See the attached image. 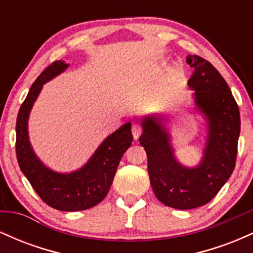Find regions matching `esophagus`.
I'll use <instances>...</instances> for the list:
<instances>
[{
    "mask_svg": "<svg viewBox=\"0 0 253 253\" xmlns=\"http://www.w3.org/2000/svg\"><path fill=\"white\" fill-rule=\"evenodd\" d=\"M141 132H143V128H141L140 125H138V124L132 125V134H133V138H134L135 140L139 138V136H140Z\"/></svg>",
    "mask_w": 253,
    "mask_h": 253,
    "instance_id": "esophagus-1",
    "label": "esophagus"
}]
</instances>
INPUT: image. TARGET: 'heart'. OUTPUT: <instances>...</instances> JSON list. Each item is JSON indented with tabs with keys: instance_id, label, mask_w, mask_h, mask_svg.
Masks as SVG:
<instances>
[{
	"instance_id": "obj_1",
	"label": "heart",
	"mask_w": 253,
	"mask_h": 253,
	"mask_svg": "<svg viewBox=\"0 0 253 253\" xmlns=\"http://www.w3.org/2000/svg\"><path fill=\"white\" fill-rule=\"evenodd\" d=\"M177 70H178V69H177Z\"/></svg>"
}]
</instances>
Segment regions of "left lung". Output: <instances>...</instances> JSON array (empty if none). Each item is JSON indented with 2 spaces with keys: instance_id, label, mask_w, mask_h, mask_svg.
Returning <instances> with one entry per match:
<instances>
[{
  "instance_id": "left-lung-1",
  "label": "left lung",
  "mask_w": 253,
  "mask_h": 253,
  "mask_svg": "<svg viewBox=\"0 0 253 253\" xmlns=\"http://www.w3.org/2000/svg\"><path fill=\"white\" fill-rule=\"evenodd\" d=\"M194 69L188 85L194 90L197 109L208 124V136L201 163L185 168L173 155L164 118L143 119L139 138L147 155V171L157 199L176 210L201 207L219 193L236 167L240 114L231 89L208 60L189 56Z\"/></svg>"
}]
</instances>
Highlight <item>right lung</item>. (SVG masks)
I'll return each instance as SVG.
<instances>
[{
	"instance_id": "add662e5",
	"label": "right lung",
	"mask_w": 253,
	"mask_h": 253,
	"mask_svg": "<svg viewBox=\"0 0 253 253\" xmlns=\"http://www.w3.org/2000/svg\"><path fill=\"white\" fill-rule=\"evenodd\" d=\"M69 66L57 60L43 70L32 84L16 119V158L26 178L46 205L58 211H76L94 207L108 194L121 157L132 144L130 123L107 136L88 163L70 173H59L45 167L32 149L28 139V117L46 82Z\"/></svg>"
}]
</instances>
